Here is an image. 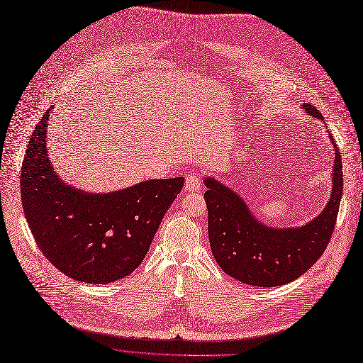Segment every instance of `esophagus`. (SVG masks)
Listing matches in <instances>:
<instances>
[{"label":"esophagus","instance_id":"34e87169","mask_svg":"<svg viewBox=\"0 0 363 363\" xmlns=\"http://www.w3.org/2000/svg\"><path fill=\"white\" fill-rule=\"evenodd\" d=\"M202 187V180L199 177L198 172H191V174L187 176L186 179V186H184V191L186 192H198L199 189Z\"/></svg>","mask_w":363,"mask_h":363}]
</instances>
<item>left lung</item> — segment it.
<instances>
[{
  "instance_id": "8db88e82",
  "label": "left lung",
  "mask_w": 363,
  "mask_h": 363,
  "mask_svg": "<svg viewBox=\"0 0 363 363\" xmlns=\"http://www.w3.org/2000/svg\"><path fill=\"white\" fill-rule=\"evenodd\" d=\"M308 115L323 116L304 103ZM333 192L323 211L301 228H269L258 221L244 199L216 179L206 177L208 236L216 262L224 273L254 286H279L312 267L331 240L342 194V165L337 145Z\"/></svg>"
}]
</instances>
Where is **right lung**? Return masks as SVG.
I'll use <instances>...</instances> for the list:
<instances>
[{
  "mask_svg": "<svg viewBox=\"0 0 363 363\" xmlns=\"http://www.w3.org/2000/svg\"><path fill=\"white\" fill-rule=\"evenodd\" d=\"M51 109L29 137L21 171L28 226L44 257L69 278L118 281L143 262L184 179L147 180L111 194L69 186L51 167L45 147Z\"/></svg>",
  "mask_w": 363,
  "mask_h": 363,
  "instance_id": "obj_1",
  "label": "right lung"
}]
</instances>
